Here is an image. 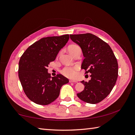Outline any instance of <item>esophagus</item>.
I'll list each match as a JSON object with an SVG mask.
<instances>
[{
    "label": "esophagus",
    "mask_w": 135,
    "mask_h": 135,
    "mask_svg": "<svg viewBox=\"0 0 135 135\" xmlns=\"http://www.w3.org/2000/svg\"><path fill=\"white\" fill-rule=\"evenodd\" d=\"M69 82L70 83H77L78 82L76 81H75V80H70Z\"/></svg>",
    "instance_id": "34e87169"
}]
</instances>
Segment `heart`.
Returning a JSON list of instances; mask_svg holds the SVG:
<instances>
[{"mask_svg": "<svg viewBox=\"0 0 135 135\" xmlns=\"http://www.w3.org/2000/svg\"><path fill=\"white\" fill-rule=\"evenodd\" d=\"M78 46L76 45H73L70 46L68 48V51L73 50L74 49L78 47ZM77 71H78V68L75 67H66L64 69L62 70V73L64 75L70 78H75L77 75Z\"/></svg>", "mask_w": 135, "mask_h": 135, "instance_id": "obj_1", "label": "heart"}]
</instances>
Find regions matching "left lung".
Wrapping results in <instances>:
<instances>
[{
  "label": "left lung",
  "mask_w": 135,
  "mask_h": 135,
  "mask_svg": "<svg viewBox=\"0 0 135 135\" xmlns=\"http://www.w3.org/2000/svg\"><path fill=\"white\" fill-rule=\"evenodd\" d=\"M70 38L82 49L85 59L81 68L91 74L89 82H81L85 88L77 96L86 103L96 104L110 93L115 84L118 72L117 59L110 46L93 34L70 35Z\"/></svg>",
  "instance_id": "1"
}]
</instances>
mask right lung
<instances>
[{"label":"right lung","instance_id":"add662e5","mask_svg":"<svg viewBox=\"0 0 135 135\" xmlns=\"http://www.w3.org/2000/svg\"><path fill=\"white\" fill-rule=\"evenodd\" d=\"M69 38L68 34L42 38L31 45L20 58V82L28 99L36 104H50L59 97L62 86L69 82L61 74L51 77L47 72L49 63L56 59Z\"/></svg>","mask_w":135,"mask_h":135}]
</instances>
